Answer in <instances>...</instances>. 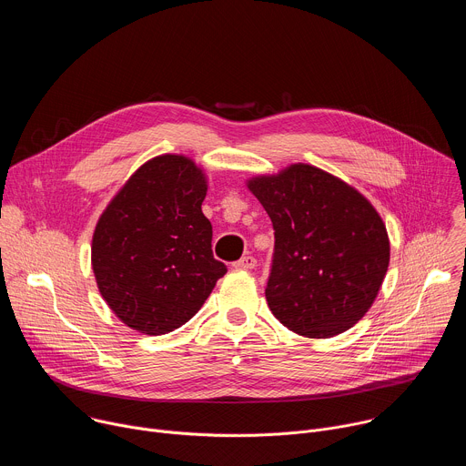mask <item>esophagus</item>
<instances>
[{
  "instance_id": "1",
  "label": "esophagus",
  "mask_w": 466,
  "mask_h": 466,
  "mask_svg": "<svg viewBox=\"0 0 466 466\" xmlns=\"http://www.w3.org/2000/svg\"><path fill=\"white\" fill-rule=\"evenodd\" d=\"M254 268H256L254 256H243L241 259L234 261V269H254Z\"/></svg>"
}]
</instances>
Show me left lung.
<instances>
[{"label":"left lung","mask_w":466,"mask_h":466,"mask_svg":"<svg viewBox=\"0 0 466 466\" xmlns=\"http://www.w3.org/2000/svg\"><path fill=\"white\" fill-rule=\"evenodd\" d=\"M247 186L275 228L265 288L273 315L306 338L343 334L369 311L389 268L381 218L358 189L308 164Z\"/></svg>","instance_id":"obj_1"}]
</instances>
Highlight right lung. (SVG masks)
I'll return each mask as SVG.
<instances>
[{
	"label": "right lung",
	"instance_id": "obj_1",
	"mask_svg": "<svg viewBox=\"0 0 466 466\" xmlns=\"http://www.w3.org/2000/svg\"><path fill=\"white\" fill-rule=\"evenodd\" d=\"M207 177L193 160L146 162L112 198L92 239V269L110 309L132 329L162 336L186 324L227 265L212 254L201 205Z\"/></svg>",
	"mask_w": 466,
	"mask_h": 466
}]
</instances>
